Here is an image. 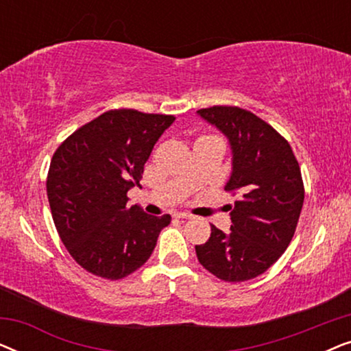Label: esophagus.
I'll return each instance as SVG.
<instances>
[{
    "mask_svg": "<svg viewBox=\"0 0 351 351\" xmlns=\"http://www.w3.org/2000/svg\"><path fill=\"white\" fill-rule=\"evenodd\" d=\"M174 217H177V219H191V214H189V213H176Z\"/></svg>",
    "mask_w": 351,
    "mask_h": 351,
    "instance_id": "obj_1",
    "label": "esophagus"
}]
</instances>
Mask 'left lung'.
<instances>
[{
	"label": "left lung",
	"instance_id": "left-lung-1",
	"mask_svg": "<svg viewBox=\"0 0 351 351\" xmlns=\"http://www.w3.org/2000/svg\"><path fill=\"white\" fill-rule=\"evenodd\" d=\"M198 114L228 138L233 169L225 190L239 191V198L228 206L230 232L210 225L196 256L219 280H252L282 256L295 233L305 198L299 162L286 138L247 110L215 105Z\"/></svg>",
	"mask_w": 351,
	"mask_h": 351
}]
</instances>
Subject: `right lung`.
<instances>
[{
    "mask_svg": "<svg viewBox=\"0 0 351 351\" xmlns=\"http://www.w3.org/2000/svg\"><path fill=\"white\" fill-rule=\"evenodd\" d=\"M172 114L108 110L57 148L46 189L62 243L86 271L121 280L150 258L171 215L128 208V191L141 186L143 166L174 123Z\"/></svg>",
    "mask_w": 351,
    "mask_h": 351,
    "instance_id": "right-lung-1",
    "label": "right lung"
}]
</instances>
